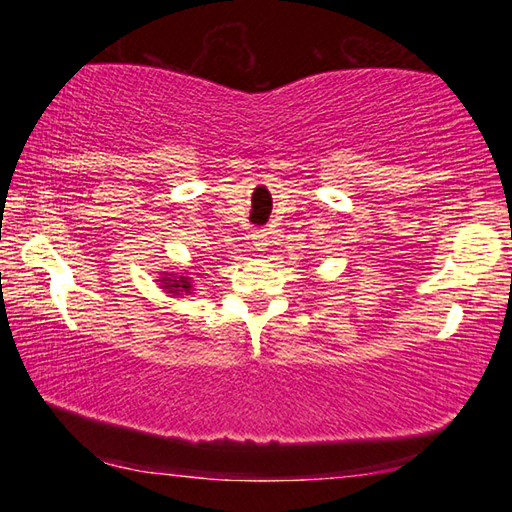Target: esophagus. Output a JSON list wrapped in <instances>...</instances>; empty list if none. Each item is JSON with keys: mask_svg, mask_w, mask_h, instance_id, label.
Here are the masks:
<instances>
[{"mask_svg": "<svg viewBox=\"0 0 512 512\" xmlns=\"http://www.w3.org/2000/svg\"><path fill=\"white\" fill-rule=\"evenodd\" d=\"M268 237H271L268 230H255L253 235H250V244H253L255 250H264L268 246Z\"/></svg>", "mask_w": 512, "mask_h": 512, "instance_id": "obj_1", "label": "esophagus"}]
</instances>
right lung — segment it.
I'll use <instances>...</instances> for the list:
<instances>
[{"label": "right lung", "mask_w": 512, "mask_h": 512, "mask_svg": "<svg viewBox=\"0 0 512 512\" xmlns=\"http://www.w3.org/2000/svg\"><path fill=\"white\" fill-rule=\"evenodd\" d=\"M160 284V289L164 293H169L173 298H185V296H192L196 291L194 289V280H192V273H169V271H162L160 273V280H155Z\"/></svg>", "instance_id": "right-lung-1"}]
</instances>
